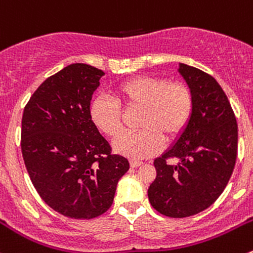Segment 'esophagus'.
<instances>
[{"mask_svg":"<svg viewBox=\"0 0 253 253\" xmlns=\"http://www.w3.org/2000/svg\"><path fill=\"white\" fill-rule=\"evenodd\" d=\"M142 162L141 161H130V166L132 167V169H136V167L141 166Z\"/></svg>","mask_w":253,"mask_h":253,"instance_id":"1","label":"esophagus"}]
</instances>
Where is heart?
<instances>
[{
    "label": "heart",
    "instance_id": "b5f03b06",
    "mask_svg": "<svg viewBox=\"0 0 253 253\" xmlns=\"http://www.w3.org/2000/svg\"><path fill=\"white\" fill-rule=\"evenodd\" d=\"M117 102L98 97L89 106V118L104 135L116 137L122 130V111L142 108L137 127L141 130L126 132L113 142L114 151L130 159H145L160 150L164 141L178 136L193 113V93L181 82L152 76H137L122 82L113 89Z\"/></svg>",
    "mask_w": 253,
    "mask_h": 253
}]
</instances>
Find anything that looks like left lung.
I'll use <instances>...</instances> for the list:
<instances>
[{
	"mask_svg": "<svg viewBox=\"0 0 253 253\" xmlns=\"http://www.w3.org/2000/svg\"><path fill=\"white\" fill-rule=\"evenodd\" d=\"M178 72L193 93V113L176 142L155 159L156 178L147 196L152 208L169 217L206 211L226 187L237 156V123L216 80L197 67L179 64ZM176 158L177 164L168 160Z\"/></svg>",
	"mask_w": 253,
	"mask_h": 253,
	"instance_id": "8db88e82",
	"label": "left lung"
}]
</instances>
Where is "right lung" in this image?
<instances>
[{
    "mask_svg": "<svg viewBox=\"0 0 253 253\" xmlns=\"http://www.w3.org/2000/svg\"><path fill=\"white\" fill-rule=\"evenodd\" d=\"M102 70L72 64L47 77L24 108L21 147L41 198L71 219H93L111 208L129 161L89 118Z\"/></svg>",
    "mask_w": 253,
    "mask_h": 253,
    "instance_id": "1",
    "label": "right lung"
}]
</instances>
